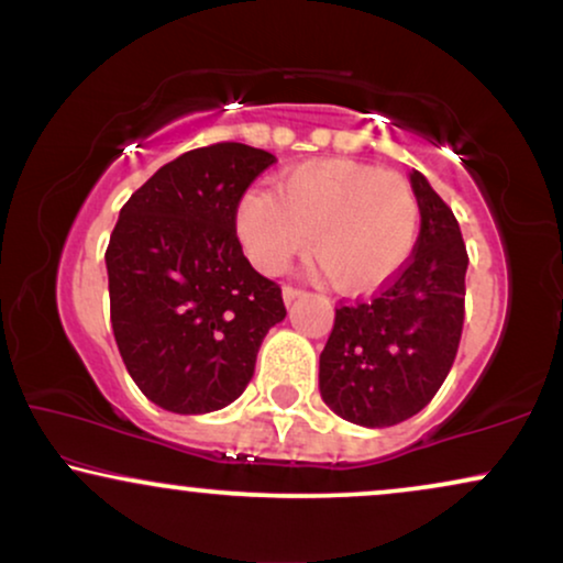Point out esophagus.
I'll return each mask as SVG.
<instances>
[{
    "label": "esophagus",
    "mask_w": 563,
    "mask_h": 563,
    "mask_svg": "<svg viewBox=\"0 0 563 563\" xmlns=\"http://www.w3.org/2000/svg\"><path fill=\"white\" fill-rule=\"evenodd\" d=\"M282 297H284V305H291V302H295L297 297H302V289H297V287H289V284H287V287L282 289Z\"/></svg>",
    "instance_id": "1"
}]
</instances>
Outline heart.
<instances>
[{"mask_svg": "<svg viewBox=\"0 0 563 563\" xmlns=\"http://www.w3.org/2000/svg\"><path fill=\"white\" fill-rule=\"evenodd\" d=\"M420 233V202L405 176L356 164L310 161L235 205V235L251 264L279 274L305 251L341 291H372L402 272Z\"/></svg>", "mask_w": 563, "mask_h": 563, "instance_id": "1", "label": "heart"}]
</instances>
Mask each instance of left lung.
Listing matches in <instances>:
<instances>
[{
    "instance_id": "8db88e82",
    "label": "left lung",
    "mask_w": 563,
    "mask_h": 563,
    "mask_svg": "<svg viewBox=\"0 0 563 563\" xmlns=\"http://www.w3.org/2000/svg\"><path fill=\"white\" fill-rule=\"evenodd\" d=\"M420 238L397 279L335 310L320 353V395L343 420L389 428L418 415L449 376L464 328L466 245L451 207L410 174Z\"/></svg>"
}]
</instances>
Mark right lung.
<instances>
[{
  "mask_svg": "<svg viewBox=\"0 0 563 563\" xmlns=\"http://www.w3.org/2000/svg\"><path fill=\"white\" fill-rule=\"evenodd\" d=\"M274 161L243 143L181 153L120 210L104 253L114 341L137 389L168 412L235 402L287 318L279 284L235 235L238 199Z\"/></svg>",
  "mask_w": 563,
  "mask_h": 563,
  "instance_id": "obj_1",
  "label": "right lung"
}]
</instances>
